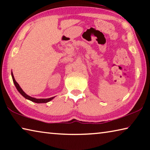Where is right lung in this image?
<instances>
[{
	"instance_id": "right-lung-1",
	"label": "right lung",
	"mask_w": 150,
	"mask_h": 150,
	"mask_svg": "<svg viewBox=\"0 0 150 150\" xmlns=\"http://www.w3.org/2000/svg\"><path fill=\"white\" fill-rule=\"evenodd\" d=\"M11 74H12V79H13V82H14V85H15V87H16L17 90L18 91V92L20 94H21V95L23 96L24 98H26V99H28L32 101V102H34V103H46L47 102H49V101L52 100L53 98H54V97H51V98H35L31 97V96H30L28 95H26V94L23 91H22L21 87H20L19 86L18 83L16 81V80L14 79V75H13V73H12V72Z\"/></svg>"
}]
</instances>
